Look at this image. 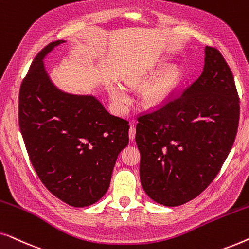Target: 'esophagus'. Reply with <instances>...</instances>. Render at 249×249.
<instances>
[{"mask_svg": "<svg viewBox=\"0 0 249 249\" xmlns=\"http://www.w3.org/2000/svg\"><path fill=\"white\" fill-rule=\"evenodd\" d=\"M136 137V128L134 125H130V129H129V138L131 139V141H134Z\"/></svg>", "mask_w": 249, "mask_h": 249, "instance_id": "34e87169", "label": "esophagus"}]
</instances>
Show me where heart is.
Wrapping results in <instances>:
<instances>
[{
	"label": "heart",
	"instance_id": "1",
	"mask_svg": "<svg viewBox=\"0 0 249 249\" xmlns=\"http://www.w3.org/2000/svg\"><path fill=\"white\" fill-rule=\"evenodd\" d=\"M164 63L158 62L151 66L135 68L125 77V81L130 86L146 84L152 80L162 68ZM182 69L178 66H170L163 70L147 87L142 91V104L147 107H160L168 102L177 88L180 86L182 80ZM111 96L118 108L124 110L128 104V95L121 86L113 87L111 90Z\"/></svg>",
	"mask_w": 249,
	"mask_h": 249
}]
</instances>
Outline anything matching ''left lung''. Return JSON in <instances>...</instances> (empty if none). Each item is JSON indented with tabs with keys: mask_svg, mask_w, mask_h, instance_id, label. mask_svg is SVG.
Here are the masks:
<instances>
[{
	"mask_svg": "<svg viewBox=\"0 0 249 249\" xmlns=\"http://www.w3.org/2000/svg\"><path fill=\"white\" fill-rule=\"evenodd\" d=\"M164 105L139 115L136 144L145 193L164 206L196 198L222 168L236 139L239 96L215 47H205L200 76Z\"/></svg>",
	"mask_w": 249,
	"mask_h": 249,
	"instance_id": "left-lung-1",
	"label": "left lung"
}]
</instances>
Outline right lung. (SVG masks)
<instances>
[{"instance_id":"obj_1","label":"right lung","mask_w":249,"mask_h":249,"mask_svg":"<svg viewBox=\"0 0 249 249\" xmlns=\"http://www.w3.org/2000/svg\"><path fill=\"white\" fill-rule=\"evenodd\" d=\"M64 40L50 43L34 59L19 91V125L29 160L43 185L74 207L104 196L129 122L90 95H72L52 84L43 59Z\"/></svg>"}]
</instances>
